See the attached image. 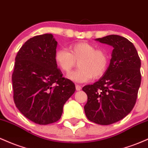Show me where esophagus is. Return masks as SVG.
<instances>
[{"instance_id":"esophagus-1","label":"esophagus","mask_w":148,"mask_h":148,"mask_svg":"<svg viewBox=\"0 0 148 148\" xmlns=\"http://www.w3.org/2000/svg\"><path fill=\"white\" fill-rule=\"evenodd\" d=\"M75 88H76V90H77V91L81 90V89H82V87H81V86L79 85V84H76V85H75Z\"/></svg>"}]
</instances>
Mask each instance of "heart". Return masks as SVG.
Returning <instances> with one entry per match:
<instances>
[{
  "mask_svg": "<svg viewBox=\"0 0 148 148\" xmlns=\"http://www.w3.org/2000/svg\"><path fill=\"white\" fill-rule=\"evenodd\" d=\"M69 52L59 49L55 53V60L63 72L69 73L78 62V69L69 75V78L75 82H89L94 77L100 78L108 67V53L104 49L96 47L88 42H81L71 45Z\"/></svg>",
  "mask_w": 148,
  "mask_h": 148,
  "instance_id": "1",
  "label": "heart"
}]
</instances>
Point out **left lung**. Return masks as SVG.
<instances>
[{
  "label": "left lung",
  "instance_id": "8db88e82",
  "mask_svg": "<svg viewBox=\"0 0 148 148\" xmlns=\"http://www.w3.org/2000/svg\"><path fill=\"white\" fill-rule=\"evenodd\" d=\"M96 40L114 49L103 76L82 87L87 95L84 109L91 122L108 125L123 119L134 108L141 82V62L136 49L127 38L110 35Z\"/></svg>",
  "mask_w": 148,
  "mask_h": 148
}]
</instances>
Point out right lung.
I'll return each instance as SVG.
<instances>
[{"label": "right lung", "instance_id": "obj_1", "mask_svg": "<svg viewBox=\"0 0 148 148\" xmlns=\"http://www.w3.org/2000/svg\"><path fill=\"white\" fill-rule=\"evenodd\" d=\"M56 45L52 34L34 36L15 57L12 75L14 103L26 118L38 124L57 122L64 105L75 92L74 83L63 77L57 68Z\"/></svg>", "mask_w": 148, "mask_h": 148}]
</instances>
